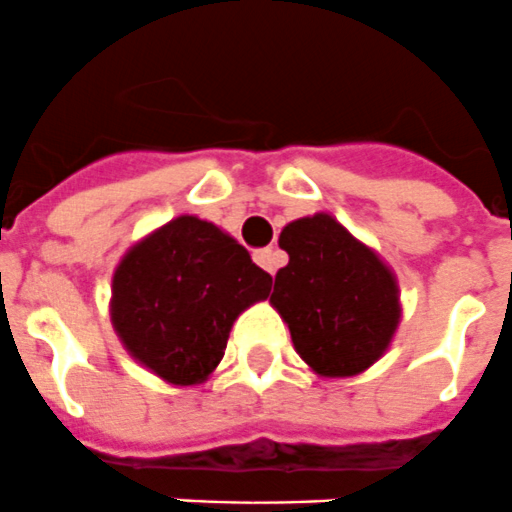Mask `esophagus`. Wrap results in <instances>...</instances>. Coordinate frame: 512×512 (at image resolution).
I'll list each match as a JSON object with an SVG mask.
<instances>
[{
  "mask_svg": "<svg viewBox=\"0 0 512 512\" xmlns=\"http://www.w3.org/2000/svg\"><path fill=\"white\" fill-rule=\"evenodd\" d=\"M255 262L260 267H265L267 273H275L280 262H283V255L278 250H273V247H265V250H255Z\"/></svg>",
  "mask_w": 512,
  "mask_h": 512,
  "instance_id": "34e87169",
  "label": "esophagus"
}]
</instances>
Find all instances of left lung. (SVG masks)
<instances>
[{"label":"left lung","mask_w":512,"mask_h":512,"mask_svg":"<svg viewBox=\"0 0 512 512\" xmlns=\"http://www.w3.org/2000/svg\"><path fill=\"white\" fill-rule=\"evenodd\" d=\"M278 245L290 260L275 275L270 303L296 352L324 377L367 370L400 319L393 273L329 214L290 222Z\"/></svg>","instance_id":"left-lung-1"}]
</instances>
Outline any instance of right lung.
Masks as SVG:
<instances>
[{
  "label": "right lung",
  "instance_id": "right-lung-1",
  "mask_svg": "<svg viewBox=\"0 0 512 512\" xmlns=\"http://www.w3.org/2000/svg\"><path fill=\"white\" fill-rule=\"evenodd\" d=\"M273 278L237 239L178 216L132 247L112 280V324L135 359L173 385H199L222 362L234 319Z\"/></svg>",
  "mask_w": 512,
  "mask_h": 512
}]
</instances>
